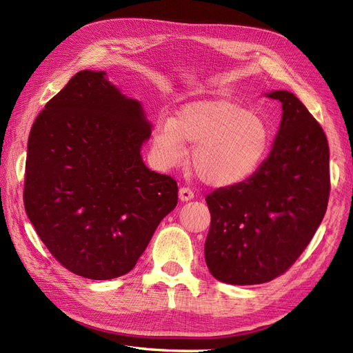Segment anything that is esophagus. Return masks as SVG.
<instances>
[{
  "label": "esophagus",
  "mask_w": 353,
  "mask_h": 353,
  "mask_svg": "<svg viewBox=\"0 0 353 353\" xmlns=\"http://www.w3.org/2000/svg\"><path fill=\"white\" fill-rule=\"evenodd\" d=\"M179 198H180V201H183V203H186V201H190V199L194 198V192L189 188H180Z\"/></svg>",
  "instance_id": "esophagus-1"
}]
</instances>
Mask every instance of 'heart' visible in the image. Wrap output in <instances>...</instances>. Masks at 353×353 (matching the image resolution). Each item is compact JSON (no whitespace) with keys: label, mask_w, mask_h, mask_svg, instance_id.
<instances>
[{"label":"heart","mask_w":353,"mask_h":353,"mask_svg":"<svg viewBox=\"0 0 353 353\" xmlns=\"http://www.w3.org/2000/svg\"><path fill=\"white\" fill-rule=\"evenodd\" d=\"M185 143L192 145V165L210 186L229 188L253 177L268 155L270 130L260 115L234 102L189 103L174 118H161L150 149L161 168L180 165Z\"/></svg>","instance_id":"b5f03b06"}]
</instances>
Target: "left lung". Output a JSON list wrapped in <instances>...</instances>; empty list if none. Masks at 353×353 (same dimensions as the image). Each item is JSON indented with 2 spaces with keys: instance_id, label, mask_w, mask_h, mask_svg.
Masks as SVG:
<instances>
[{
  "instance_id": "8db88e82",
  "label": "left lung",
  "mask_w": 353,
  "mask_h": 353,
  "mask_svg": "<svg viewBox=\"0 0 353 353\" xmlns=\"http://www.w3.org/2000/svg\"><path fill=\"white\" fill-rule=\"evenodd\" d=\"M265 96L283 105L268 158L247 182L205 198V263L216 279L232 285L284 274L314 238L328 204L330 150L321 125L287 90Z\"/></svg>"
}]
</instances>
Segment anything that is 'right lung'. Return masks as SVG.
Here are the masks:
<instances>
[{"label": "right lung", "instance_id": "add662e5", "mask_svg": "<svg viewBox=\"0 0 353 353\" xmlns=\"http://www.w3.org/2000/svg\"><path fill=\"white\" fill-rule=\"evenodd\" d=\"M152 125L105 70H81L46 105L28 139L23 203L66 269L105 281L132 270L177 205V183L142 158Z\"/></svg>", "mask_w": 353, "mask_h": 353}]
</instances>
